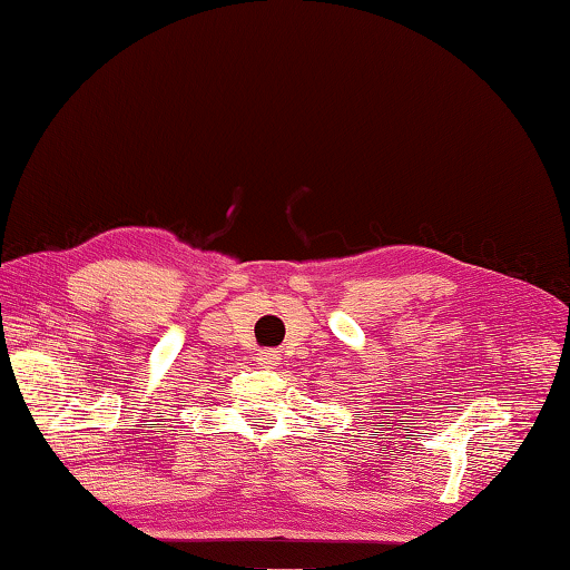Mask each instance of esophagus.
Segmentation results:
<instances>
[{
	"label": "esophagus",
	"instance_id": "obj_1",
	"mask_svg": "<svg viewBox=\"0 0 570 570\" xmlns=\"http://www.w3.org/2000/svg\"><path fill=\"white\" fill-rule=\"evenodd\" d=\"M256 361L262 366L272 368V366L278 364V361H282V356H278V351H274V348H264V351H258V354H256Z\"/></svg>",
	"mask_w": 570,
	"mask_h": 570
}]
</instances>
